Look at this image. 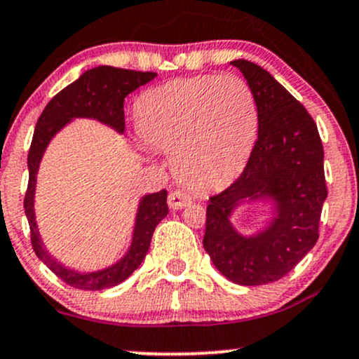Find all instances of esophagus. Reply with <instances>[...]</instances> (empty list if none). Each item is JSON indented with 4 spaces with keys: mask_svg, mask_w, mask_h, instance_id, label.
Returning a JSON list of instances; mask_svg holds the SVG:
<instances>
[{
    "mask_svg": "<svg viewBox=\"0 0 359 359\" xmlns=\"http://www.w3.org/2000/svg\"><path fill=\"white\" fill-rule=\"evenodd\" d=\"M191 203L192 197L185 191H182V189H175V191L168 194V205H170V209H184L185 205H189Z\"/></svg>",
    "mask_w": 359,
    "mask_h": 359,
    "instance_id": "34e87169",
    "label": "esophagus"
}]
</instances>
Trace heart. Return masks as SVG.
Segmentation results:
<instances>
[{
  "label": "heart",
  "instance_id": "obj_1",
  "mask_svg": "<svg viewBox=\"0 0 359 359\" xmlns=\"http://www.w3.org/2000/svg\"><path fill=\"white\" fill-rule=\"evenodd\" d=\"M137 125L148 143L174 151L175 175L196 189H212L245 167L258 131L253 93L241 77L199 76L147 90Z\"/></svg>",
  "mask_w": 359,
  "mask_h": 359
}]
</instances>
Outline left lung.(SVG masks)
<instances>
[{
  "label": "left lung",
  "mask_w": 359,
  "mask_h": 359,
  "mask_svg": "<svg viewBox=\"0 0 359 359\" xmlns=\"http://www.w3.org/2000/svg\"><path fill=\"white\" fill-rule=\"evenodd\" d=\"M231 64L248 82L258 111V138L248 163L231 185L209 197L204 250L214 266L234 283L277 282L314 248L327 197L324 150L307 109L253 62ZM270 195L279 216L257 238H243L229 224L240 200Z\"/></svg>",
  "instance_id": "left-lung-1"
}]
</instances>
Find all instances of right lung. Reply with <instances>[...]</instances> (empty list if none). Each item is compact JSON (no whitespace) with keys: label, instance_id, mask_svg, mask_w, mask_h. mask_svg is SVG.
I'll list each match as a JSON object with an SVG mask.
<instances>
[{"label":"right lung","instance_id":"1","mask_svg":"<svg viewBox=\"0 0 359 359\" xmlns=\"http://www.w3.org/2000/svg\"><path fill=\"white\" fill-rule=\"evenodd\" d=\"M156 76L155 72H140L128 71V69L109 67L101 65L84 72L77 81L69 84L60 93L48 101L45 109L36 121L34 138H32L30 150H28V187L25 192L23 208L27 214L28 224H30V241L32 248L45 265L59 277L62 282L81 290H102L121 283L138 269L140 263L147 257L150 248L151 236L160 221L167 216V191L148 194L142 199L137 216V228H135L133 243L128 255L121 262L96 273H76L67 270L50 258L40 241L39 231L35 224L34 214V192L36 170H39L40 158H42L45 148L50 142L53 135L60 130L71 118H96L97 121L113 126L119 133L125 131V109L123 102L130 93L140 86L147 84Z\"/></svg>","mask_w":359,"mask_h":359}]
</instances>
